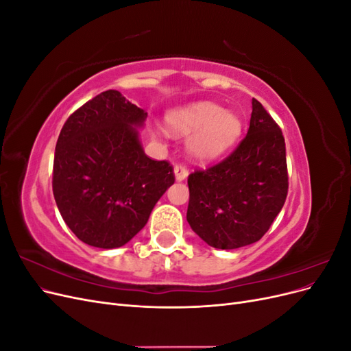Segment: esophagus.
Segmentation results:
<instances>
[{"label":"esophagus","mask_w":351,"mask_h":351,"mask_svg":"<svg viewBox=\"0 0 351 351\" xmlns=\"http://www.w3.org/2000/svg\"><path fill=\"white\" fill-rule=\"evenodd\" d=\"M174 174H176L177 182H183V180H186L187 176H189V169L183 164H177L174 167Z\"/></svg>","instance_id":"34e87169"}]
</instances>
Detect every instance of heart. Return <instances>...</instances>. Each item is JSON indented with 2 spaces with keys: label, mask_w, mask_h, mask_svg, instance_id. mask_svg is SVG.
Here are the masks:
<instances>
[{
  "label": "heart",
  "mask_w": 351,
  "mask_h": 351,
  "mask_svg": "<svg viewBox=\"0 0 351 351\" xmlns=\"http://www.w3.org/2000/svg\"><path fill=\"white\" fill-rule=\"evenodd\" d=\"M174 133H193L189 147L199 159H212L224 154L236 142L241 124L237 117L214 102H196L167 115Z\"/></svg>",
  "instance_id": "1"
}]
</instances>
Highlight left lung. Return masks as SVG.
<instances>
[{
    "mask_svg": "<svg viewBox=\"0 0 351 351\" xmlns=\"http://www.w3.org/2000/svg\"><path fill=\"white\" fill-rule=\"evenodd\" d=\"M247 134L227 158L187 178V222L215 249H239L263 237L289 193L280 125L252 101Z\"/></svg>",
    "mask_w": 351,
    "mask_h": 351,
    "instance_id": "8db88e82",
    "label": "left lung"
}]
</instances>
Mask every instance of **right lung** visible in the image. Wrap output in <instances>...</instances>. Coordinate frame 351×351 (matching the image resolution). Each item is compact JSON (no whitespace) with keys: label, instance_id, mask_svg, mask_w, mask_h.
<instances>
[{"label":"right lung","instance_id":"1","mask_svg":"<svg viewBox=\"0 0 351 351\" xmlns=\"http://www.w3.org/2000/svg\"><path fill=\"white\" fill-rule=\"evenodd\" d=\"M145 119L110 89L74 111L60 132L52 192L62 219L89 246H124L176 182L173 165L143 152L136 127Z\"/></svg>","mask_w":351,"mask_h":351}]
</instances>
